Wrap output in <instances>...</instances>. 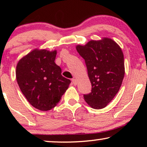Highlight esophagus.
Segmentation results:
<instances>
[{
	"instance_id": "1",
	"label": "esophagus",
	"mask_w": 147,
	"mask_h": 147,
	"mask_svg": "<svg viewBox=\"0 0 147 147\" xmlns=\"http://www.w3.org/2000/svg\"><path fill=\"white\" fill-rule=\"evenodd\" d=\"M71 82H72V83H73V84L74 85H76V84H77V83H78V82H77V80H76V79H75V78H73V79L71 80Z\"/></svg>"
}]
</instances>
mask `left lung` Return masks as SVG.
I'll list each match as a JSON object with an SVG mask.
<instances>
[{
	"mask_svg": "<svg viewBox=\"0 0 147 147\" xmlns=\"http://www.w3.org/2000/svg\"><path fill=\"white\" fill-rule=\"evenodd\" d=\"M76 49L85 60L92 84L85 101L94 109L106 107L119 91L124 76V55L119 45L111 39L90 41Z\"/></svg>",
	"mask_w": 147,
	"mask_h": 147,
	"instance_id": "1",
	"label": "left lung"
}]
</instances>
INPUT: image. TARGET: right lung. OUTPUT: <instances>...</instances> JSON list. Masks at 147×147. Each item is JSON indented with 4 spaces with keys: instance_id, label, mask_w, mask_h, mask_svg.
Instances as JSON below:
<instances>
[{
    "instance_id": "1",
    "label": "right lung",
    "mask_w": 147,
    "mask_h": 147,
    "mask_svg": "<svg viewBox=\"0 0 147 147\" xmlns=\"http://www.w3.org/2000/svg\"><path fill=\"white\" fill-rule=\"evenodd\" d=\"M57 52L35 49L18 62L16 78L22 93L33 107L47 111L59 103L71 81L55 63Z\"/></svg>"
}]
</instances>
